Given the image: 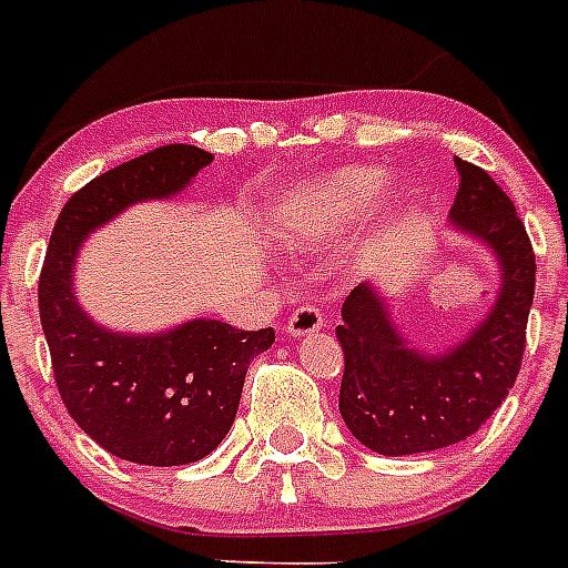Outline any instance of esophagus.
Wrapping results in <instances>:
<instances>
[{
	"instance_id": "esophagus-1",
	"label": "esophagus",
	"mask_w": 568,
	"mask_h": 568,
	"mask_svg": "<svg viewBox=\"0 0 568 568\" xmlns=\"http://www.w3.org/2000/svg\"><path fill=\"white\" fill-rule=\"evenodd\" d=\"M325 322V313L316 305H298L296 311L290 313L287 320V334L293 337H307V334H316Z\"/></svg>"
}]
</instances>
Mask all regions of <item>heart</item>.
Here are the masks:
<instances>
[{
	"mask_svg": "<svg viewBox=\"0 0 568 568\" xmlns=\"http://www.w3.org/2000/svg\"><path fill=\"white\" fill-rule=\"evenodd\" d=\"M384 187V172L375 166H348L311 184L290 199L281 211V225L290 237H316L337 229L339 222L361 211Z\"/></svg>",
	"mask_w": 568,
	"mask_h": 568,
	"instance_id": "b5f03b06",
	"label": "heart"
}]
</instances>
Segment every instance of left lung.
<instances>
[{"instance_id": "left-lung-1", "label": "left lung", "mask_w": 568, "mask_h": 568, "mask_svg": "<svg viewBox=\"0 0 568 568\" xmlns=\"http://www.w3.org/2000/svg\"><path fill=\"white\" fill-rule=\"evenodd\" d=\"M457 229L484 240L501 263V293L487 320L448 355L407 348L384 298L357 284L343 302L339 413L363 446L387 457L419 455L471 437L514 389L534 305L537 257L505 190L469 161H455Z\"/></svg>"}]
</instances>
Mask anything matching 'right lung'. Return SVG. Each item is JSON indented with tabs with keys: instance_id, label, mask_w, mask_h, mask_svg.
I'll return each mask as SVG.
<instances>
[{
	"instance_id": "1",
	"label": "right lung",
	"mask_w": 568,
	"mask_h": 568,
	"mask_svg": "<svg viewBox=\"0 0 568 568\" xmlns=\"http://www.w3.org/2000/svg\"><path fill=\"white\" fill-rule=\"evenodd\" d=\"M211 152L184 143L152 149L84 184L63 205L40 270V325L63 405L113 457L143 466L196 464L220 446L237 416L248 363L275 331L193 320L155 337L113 334L72 296V263L90 231L143 199L175 196Z\"/></svg>"
}]
</instances>
